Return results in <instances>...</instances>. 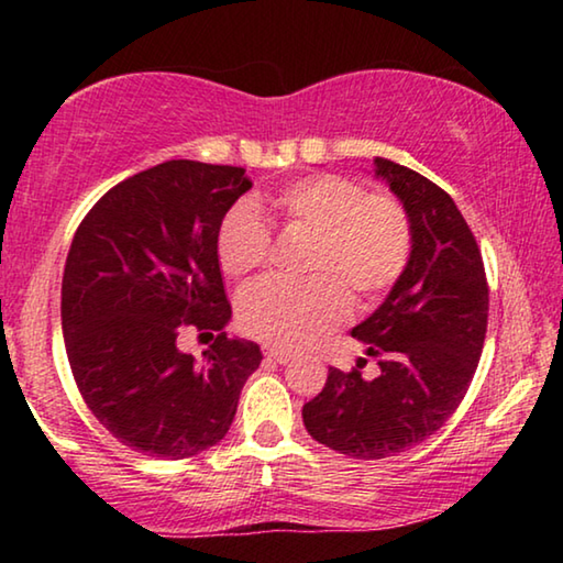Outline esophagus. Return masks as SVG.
<instances>
[{
    "instance_id": "1",
    "label": "esophagus",
    "mask_w": 563,
    "mask_h": 563,
    "mask_svg": "<svg viewBox=\"0 0 563 563\" xmlns=\"http://www.w3.org/2000/svg\"><path fill=\"white\" fill-rule=\"evenodd\" d=\"M266 358L274 361V364H287V361L291 358V353L279 351V349H266Z\"/></svg>"
}]
</instances>
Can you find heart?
<instances>
[{
	"label": "heart",
	"instance_id": "heart-1",
	"mask_svg": "<svg viewBox=\"0 0 563 563\" xmlns=\"http://www.w3.org/2000/svg\"><path fill=\"white\" fill-rule=\"evenodd\" d=\"M256 210L274 214L284 233L310 235L302 284L258 282L238 297V325L276 349H299L374 305L399 282L412 258L415 230L407 207L338 174H312L268 197ZM272 235L251 207H235L218 230V264L230 279L261 272Z\"/></svg>",
	"mask_w": 563,
	"mask_h": 563
}]
</instances>
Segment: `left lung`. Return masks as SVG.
<instances>
[{
	"label": "left lung",
	"mask_w": 563,
	"mask_h": 563,
	"mask_svg": "<svg viewBox=\"0 0 563 563\" xmlns=\"http://www.w3.org/2000/svg\"><path fill=\"white\" fill-rule=\"evenodd\" d=\"M376 176L402 199L415 245L389 297L351 330L379 358L364 379L328 368V382L302 407L307 433L351 459H387L433 435L456 412L487 335L489 287L482 251L453 199L426 176L376 158Z\"/></svg>",
	"instance_id": "8db88e82"
}]
</instances>
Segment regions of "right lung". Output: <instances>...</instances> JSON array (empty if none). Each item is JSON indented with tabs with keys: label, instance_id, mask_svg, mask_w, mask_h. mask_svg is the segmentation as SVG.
Here are the masks:
<instances>
[{
	"label": "right lung",
	"instance_id": "right-lung-1",
	"mask_svg": "<svg viewBox=\"0 0 563 563\" xmlns=\"http://www.w3.org/2000/svg\"><path fill=\"white\" fill-rule=\"evenodd\" d=\"M249 189L245 168L166 161L112 187L76 228L60 287L68 364L95 418L145 456L220 443L264 358L222 333L233 310L218 230ZM187 327L216 338L202 362L175 345Z\"/></svg>",
	"mask_w": 563,
	"mask_h": 563
}]
</instances>
